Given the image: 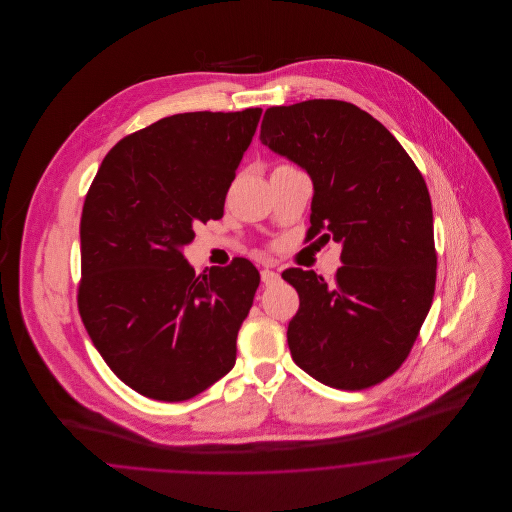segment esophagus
<instances>
[{"mask_svg":"<svg viewBox=\"0 0 512 512\" xmlns=\"http://www.w3.org/2000/svg\"><path fill=\"white\" fill-rule=\"evenodd\" d=\"M261 280H263V284H265V286H274V284H278V282H280V274H278V272H274V270L263 268V270H261Z\"/></svg>","mask_w":512,"mask_h":512,"instance_id":"esophagus-1","label":"esophagus"}]
</instances>
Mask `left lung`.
<instances>
[{
    "label": "left lung",
    "mask_w": 512,
    "mask_h": 512,
    "mask_svg": "<svg viewBox=\"0 0 512 512\" xmlns=\"http://www.w3.org/2000/svg\"><path fill=\"white\" fill-rule=\"evenodd\" d=\"M261 142L313 180L307 238L343 244L332 284L313 270L282 272L299 293L292 359L330 388L376 386L405 363L434 299L426 182L382 122L340 99L270 107Z\"/></svg>",
    "instance_id": "8db88e82"
}]
</instances>
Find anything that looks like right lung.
<instances>
[{
  "label": "right lung",
  "instance_id": "obj_1",
  "mask_svg": "<svg viewBox=\"0 0 512 512\" xmlns=\"http://www.w3.org/2000/svg\"><path fill=\"white\" fill-rule=\"evenodd\" d=\"M263 109L195 111L153 122L113 147L84 199L78 311L126 386L186 401L232 370L259 270L244 257L195 274L194 226L224 199Z\"/></svg>",
  "mask_w": 512,
  "mask_h": 512
}]
</instances>
